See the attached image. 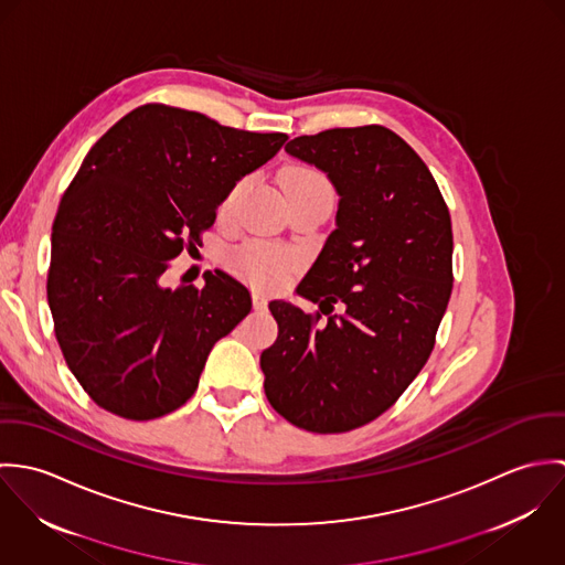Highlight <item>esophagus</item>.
Instances as JSON below:
<instances>
[{"label": "esophagus", "mask_w": 565, "mask_h": 565, "mask_svg": "<svg viewBox=\"0 0 565 565\" xmlns=\"http://www.w3.org/2000/svg\"><path fill=\"white\" fill-rule=\"evenodd\" d=\"M252 305H254V309H265L267 296L263 291H252Z\"/></svg>", "instance_id": "34e87169"}]
</instances>
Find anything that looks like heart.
I'll return each mask as SVG.
<instances>
[{"mask_svg":"<svg viewBox=\"0 0 565 565\" xmlns=\"http://www.w3.org/2000/svg\"><path fill=\"white\" fill-rule=\"evenodd\" d=\"M280 186L287 200L300 198V195H311V193H332L326 175L320 173L313 167L307 164H289L280 171ZM242 184H235L231 193L222 202V213H226ZM300 265V258L282 247L269 245V243H245L235 254H233V267L247 278L249 282L263 285V287H274L285 282Z\"/></svg>","mask_w":565,"mask_h":565,"instance_id":"b5f03b06","label":"heart"}]
</instances>
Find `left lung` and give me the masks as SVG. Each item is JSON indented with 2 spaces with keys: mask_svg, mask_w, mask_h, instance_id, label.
<instances>
[{
  "mask_svg": "<svg viewBox=\"0 0 565 565\" xmlns=\"http://www.w3.org/2000/svg\"><path fill=\"white\" fill-rule=\"evenodd\" d=\"M285 150L322 169L339 206L296 289L318 311L269 302L278 337L260 354L263 387L294 426L345 433L396 403L433 352L452 294L450 213L428 167L383 126L296 137Z\"/></svg>",
  "mask_w": 565,
  "mask_h": 565,
  "instance_id": "obj_1",
  "label": "left lung"
}]
</instances>
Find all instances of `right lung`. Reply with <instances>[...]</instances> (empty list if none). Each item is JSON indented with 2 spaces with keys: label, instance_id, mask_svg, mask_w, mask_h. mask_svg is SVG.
Here are the masks:
<instances>
[{
  "label": "right lung",
  "instance_id": "1",
  "mask_svg": "<svg viewBox=\"0 0 565 565\" xmlns=\"http://www.w3.org/2000/svg\"><path fill=\"white\" fill-rule=\"evenodd\" d=\"M285 141L146 104L84 157L52 226L47 302L63 356L93 403L143 422L193 396L209 352L252 298L222 269L206 271L202 289H169L162 274Z\"/></svg>",
  "mask_w": 565,
  "mask_h": 565
}]
</instances>
